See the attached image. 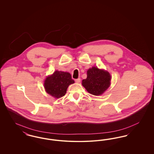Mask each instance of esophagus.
<instances>
[{"label":"esophagus","instance_id":"1","mask_svg":"<svg viewBox=\"0 0 154 154\" xmlns=\"http://www.w3.org/2000/svg\"><path fill=\"white\" fill-rule=\"evenodd\" d=\"M75 81L77 83H79V82H80L81 79L80 78H79V79H75Z\"/></svg>","mask_w":154,"mask_h":154}]
</instances>
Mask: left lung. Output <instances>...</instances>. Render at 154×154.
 Returning a JSON list of instances; mask_svg holds the SVG:
<instances>
[{
  "label": "left lung",
  "instance_id": "1",
  "mask_svg": "<svg viewBox=\"0 0 154 154\" xmlns=\"http://www.w3.org/2000/svg\"><path fill=\"white\" fill-rule=\"evenodd\" d=\"M111 75L104 70L92 67L87 71V77L82 81V85L94 95H101L110 87Z\"/></svg>",
  "mask_w": 154,
  "mask_h": 154
}]
</instances>
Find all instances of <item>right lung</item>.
<instances>
[{
  "instance_id": "1",
  "label": "right lung",
  "mask_w": 154,
  "mask_h": 154,
  "mask_svg": "<svg viewBox=\"0 0 154 154\" xmlns=\"http://www.w3.org/2000/svg\"><path fill=\"white\" fill-rule=\"evenodd\" d=\"M73 83L69 73L56 70L45 79L44 87L47 93L57 99L65 96L68 87Z\"/></svg>"
}]
</instances>
